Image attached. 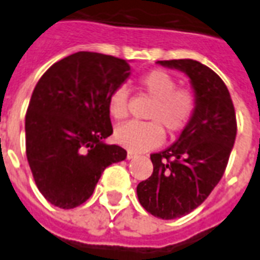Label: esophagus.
Here are the masks:
<instances>
[{
	"instance_id": "1",
	"label": "esophagus",
	"mask_w": 260,
	"mask_h": 260,
	"mask_svg": "<svg viewBox=\"0 0 260 260\" xmlns=\"http://www.w3.org/2000/svg\"><path fill=\"white\" fill-rule=\"evenodd\" d=\"M136 156H138V155L135 154V152H132V151H128V154H126V159H128V160L136 158Z\"/></svg>"
}]
</instances>
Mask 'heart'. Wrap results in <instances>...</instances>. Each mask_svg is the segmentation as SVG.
Wrapping results in <instances>:
<instances>
[{"label": "heart", "mask_w": 260, "mask_h": 260, "mask_svg": "<svg viewBox=\"0 0 260 260\" xmlns=\"http://www.w3.org/2000/svg\"><path fill=\"white\" fill-rule=\"evenodd\" d=\"M140 86L154 98L147 118L154 121H131L117 126L114 139L120 146L135 152L151 150L163 142V128L169 134H177L187 125L196 109V97L191 90L177 89V82L169 73L152 70L140 78ZM129 93L125 86H118L108 98V109L116 120L128 114Z\"/></svg>", "instance_id": "obj_1"}]
</instances>
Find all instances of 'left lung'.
<instances>
[{
  "mask_svg": "<svg viewBox=\"0 0 260 260\" xmlns=\"http://www.w3.org/2000/svg\"><path fill=\"white\" fill-rule=\"evenodd\" d=\"M185 73L196 109L173 146L151 155L154 171L136 187L139 202L152 216L173 220L205 201L225 171L236 139V116L225 83L193 59L158 60Z\"/></svg>",
  "mask_w": 260,
  "mask_h": 260,
  "instance_id": "8db88e82",
  "label": "left lung"
}]
</instances>
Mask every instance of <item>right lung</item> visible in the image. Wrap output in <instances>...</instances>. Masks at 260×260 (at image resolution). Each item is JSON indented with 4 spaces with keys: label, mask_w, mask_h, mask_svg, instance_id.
I'll return each instance as SVG.
<instances>
[{
    "label": "right lung",
    "mask_w": 260,
    "mask_h": 260,
    "mask_svg": "<svg viewBox=\"0 0 260 260\" xmlns=\"http://www.w3.org/2000/svg\"><path fill=\"white\" fill-rule=\"evenodd\" d=\"M129 75L124 59L81 51L52 64L35 87L25 116L26 159L52 205L83 204L106 167L126 158L105 139L113 134L108 98Z\"/></svg>",
    "instance_id": "right-lung-1"
}]
</instances>
